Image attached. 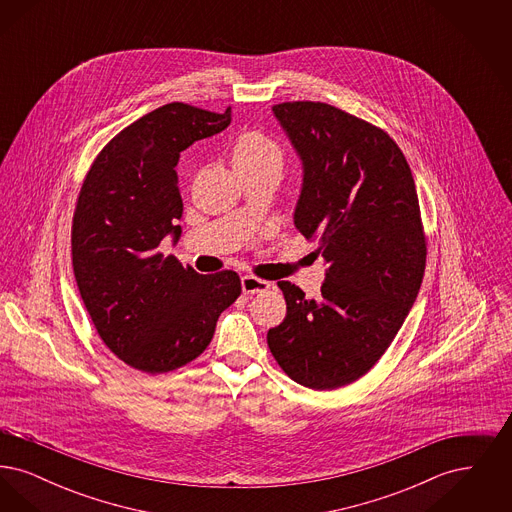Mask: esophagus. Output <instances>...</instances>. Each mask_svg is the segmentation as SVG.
I'll return each instance as SVG.
<instances>
[{
	"label": "esophagus",
	"instance_id": "34e87169",
	"mask_svg": "<svg viewBox=\"0 0 512 512\" xmlns=\"http://www.w3.org/2000/svg\"><path fill=\"white\" fill-rule=\"evenodd\" d=\"M268 288H270V282L261 280V278L253 276V274H247V276L242 278V290H244V293H263L267 292Z\"/></svg>",
	"mask_w": 512,
	"mask_h": 512
}]
</instances>
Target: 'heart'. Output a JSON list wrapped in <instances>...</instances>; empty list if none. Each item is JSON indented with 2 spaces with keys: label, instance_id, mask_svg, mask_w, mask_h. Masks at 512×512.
I'll use <instances>...</instances> for the list:
<instances>
[{
  "label": "heart",
  "instance_id": "heart-1",
  "mask_svg": "<svg viewBox=\"0 0 512 512\" xmlns=\"http://www.w3.org/2000/svg\"><path fill=\"white\" fill-rule=\"evenodd\" d=\"M234 163L245 165H261V163H276L282 167V149L274 140L257 130L244 132L232 149Z\"/></svg>",
  "mask_w": 512,
  "mask_h": 512
}]
</instances>
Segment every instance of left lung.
<instances>
[{"instance_id":"1","label":"left lung","mask_w":512,"mask_h":512,"mask_svg":"<svg viewBox=\"0 0 512 512\" xmlns=\"http://www.w3.org/2000/svg\"><path fill=\"white\" fill-rule=\"evenodd\" d=\"M303 163L295 228L317 240V299L278 282L286 318L267 334L276 363L311 390L347 386L380 361L413 307L426 236L413 172L388 132L320 101L272 107Z\"/></svg>"}]
</instances>
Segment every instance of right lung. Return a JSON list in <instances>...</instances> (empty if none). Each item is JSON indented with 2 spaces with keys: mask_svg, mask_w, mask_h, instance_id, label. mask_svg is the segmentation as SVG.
<instances>
[{
  "mask_svg": "<svg viewBox=\"0 0 512 512\" xmlns=\"http://www.w3.org/2000/svg\"><path fill=\"white\" fill-rule=\"evenodd\" d=\"M232 109L167 103L99 151L74 209V278L99 338L126 365L163 374L188 365L213 340L220 313L242 293L234 270L199 274L165 257L180 238V151L222 132Z\"/></svg>",
  "mask_w": 512,
  "mask_h": 512,
  "instance_id": "1",
  "label": "right lung"
}]
</instances>
